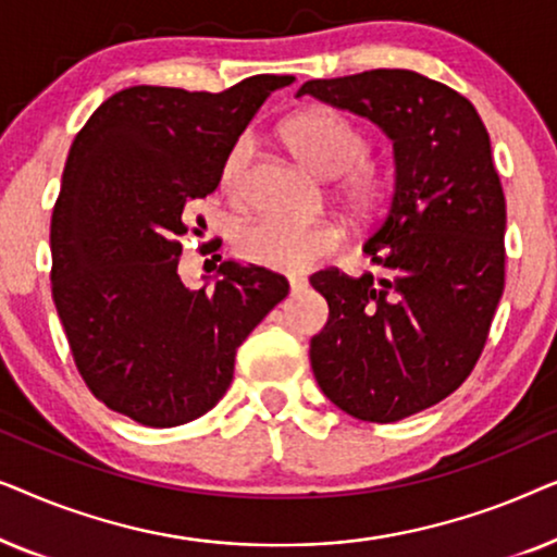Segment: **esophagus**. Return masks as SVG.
I'll return each instance as SVG.
<instances>
[{
    "label": "esophagus",
    "instance_id": "34e87169",
    "mask_svg": "<svg viewBox=\"0 0 557 557\" xmlns=\"http://www.w3.org/2000/svg\"><path fill=\"white\" fill-rule=\"evenodd\" d=\"M288 284H292V292L296 294V292H301V288H307V278L292 276V278H288Z\"/></svg>",
    "mask_w": 557,
    "mask_h": 557
}]
</instances>
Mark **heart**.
Returning <instances> with one entry per match:
<instances>
[{
    "label": "heart",
    "instance_id": "obj_1",
    "mask_svg": "<svg viewBox=\"0 0 557 557\" xmlns=\"http://www.w3.org/2000/svg\"><path fill=\"white\" fill-rule=\"evenodd\" d=\"M284 139L309 170L324 177H339L337 189L349 208L372 215L391 193V174L368 157L370 136L347 113L317 106L286 121ZM253 154L250 136H238L220 164V187L240 197ZM342 246V231L332 220H304L263 215L240 227L235 248L243 261L271 271L299 273Z\"/></svg>",
    "mask_w": 557,
    "mask_h": 557
}]
</instances>
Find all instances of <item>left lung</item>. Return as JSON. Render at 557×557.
<instances>
[{
    "instance_id": "left-lung-1",
    "label": "left lung",
    "mask_w": 557,
    "mask_h": 557,
    "mask_svg": "<svg viewBox=\"0 0 557 557\" xmlns=\"http://www.w3.org/2000/svg\"><path fill=\"white\" fill-rule=\"evenodd\" d=\"M304 94L393 139V202L364 243L380 278H309L330 304L309 349L319 387L352 418L393 423L459 391L490 337L507 225L490 134L469 98L413 71L307 81Z\"/></svg>"
}]
</instances>
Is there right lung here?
Masks as SVG:
<instances>
[{"label":"right lung","mask_w":557,"mask_h":557,"mask_svg":"<svg viewBox=\"0 0 557 557\" xmlns=\"http://www.w3.org/2000/svg\"><path fill=\"white\" fill-rule=\"evenodd\" d=\"M288 83L134 86L75 136L50 223L52 301L83 383L136 423L172 429L215 408L235 349L288 296L261 265L220 263L210 288L177 273L189 205L220 185L225 151Z\"/></svg>","instance_id":"right-lung-1"}]
</instances>
